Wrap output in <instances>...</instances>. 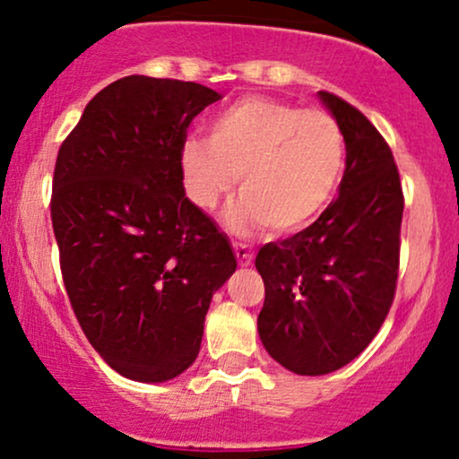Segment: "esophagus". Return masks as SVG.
I'll list each match as a JSON object with an SVG mask.
<instances>
[{
    "mask_svg": "<svg viewBox=\"0 0 459 459\" xmlns=\"http://www.w3.org/2000/svg\"><path fill=\"white\" fill-rule=\"evenodd\" d=\"M234 253L236 257H238V264L240 265H251L253 264V251L248 248L247 245H242V242H234Z\"/></svg>",
    "mask_w": 459,
    "mask_h": 459,
    "instance_id": "obj_1",
    "label": "esophagus"
}]
</instances>
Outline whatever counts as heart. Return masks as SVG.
I'll return each instance as SVG.
<instances>
[{
	"instance_id": "b5f03b06",
	"label": "heart",
	"mask_w": 459,
	"mask_h": 459,
	"mask_svg": "<svg viewBox=\"0 0 459 459\" xmlns=\"http://www.w3.org/2000/svg\"><path fill=\"white\" fill-rule=\"evenodd\" d=\"M344 168L336 118L287 101L245 98L211 121V138L191 135L180 149L189 200L214 211L238 177L240 197L228 211L230 231L248 236L268 225L296 234L324 212Z\"/></svg>"
}]
</instances>
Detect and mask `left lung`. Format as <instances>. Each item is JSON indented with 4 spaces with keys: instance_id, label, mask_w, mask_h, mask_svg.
<instances>
[{
    "instance_id": "8db88e82",
    "label": "left lung",
    "mask_w": 459,
    "mask_h": 459,
    "mask_svg": "<svg viewBox=\"0 0 459 459\" xmlns=\"http://www.w3.org/2000/svg\"><path fill=\"white\" fill-rule=\"evenodd\" d=\"M316 95L347 149L338 200L307 230L270 242L255 257L265 285L259 338L270 358L302 377L347 366L381 330L398 281L404 211L383 135L344 100Z\"/></svg>"
}]
</instances>
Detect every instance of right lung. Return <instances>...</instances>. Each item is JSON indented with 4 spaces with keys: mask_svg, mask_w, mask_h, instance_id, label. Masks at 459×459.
<instances>
[{
    "mask_svg": "<svg viewBox=\"0 0 459 459\" xmlns=\"http://www.w3.org/2000/svg\"><path fill=\"white\" fill-rule=\"evenodd\" d=\"M219 100L197 82L126 76L89 101L56 155L50 217L67 296L101 359L132 381L194 364L212 293L238 265L180 174L186 127Z\"/></svg>",
    "mask_w": 459,
    "mask_h": 459,
    "instance_id": "right-lung-1",
    "label": "right lung"
}]
</instances>
